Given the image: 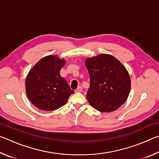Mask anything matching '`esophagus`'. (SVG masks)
I'll list each match as a JSON object with an SVG mask.
<instances>
[{"instance_id": "34e87169", "label": "esophagus", "mask_w": 159, "mask_h": 159, "mask_svg": "<svg viewBox=\"0 0 159 159\" xmlns=\"http://www.w3.org/2000/svg\"><path fill=\"white\" fill-rule=\"evenodd\" d=\"M83 91V88L81 86H79V87H78L77 89L76 90V93H80Z\"/></svg>"}]
</instances>
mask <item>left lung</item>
<instances>
[{"instance_id": "8db88e82", "label": "left lung", "mask_w": 159, "mask_h": 159, "mask_svg": "<svg viewBox=\"0 0 159 159\" xmlns=\"http://www.w3.org/2000/svg\"><path fill=\"white\" fill-rule=\"evenodd\" d=\"M90 76L87 99L100 112H111L124 104L130 91L127 69L112 55L100 54L85 60Z\"/></svg>"}]
</instances>
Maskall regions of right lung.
<instances>
[{
    "instance_id": "1",
    "label": "right lung",
    "mask_w": 159,
    "mask_h": 159,
    "mask_svg": "<svg viewBox=\"0 0 159 159\" xmlns=\"http://www.w3.org/2000/svg\"><path fill=\"white\" fill-rule=\"evenodd\" d=\"M65 60L48 55L35 64L26 76V93L35 107L44 111H54L64 106L74 93L60 71Z\"/></svg>"
}]
</instances>
